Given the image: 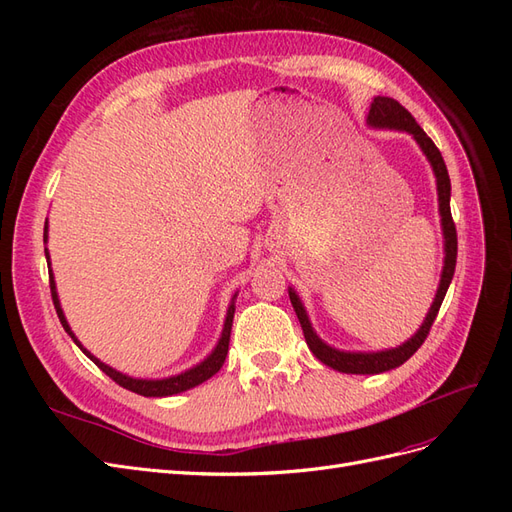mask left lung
<instances>
[{
	"instance_id": "obj_1",
	"label": "left lung",
	"mask_w": 512,
	"mask_h": 512,
	"mask_svg": "<svg viewBox=\"0 0 512 512\" xmlns=\"http://www.w3.org/2000/svg\"><path fill=\"white\" fill-rule=\"evenodd\" d=\"M367 126L376 128V130H397V132L410 134L416 141V145L421 147V151L425 153V158H427V162L433 170V177H436L438 211H440V224H442V237H444V265H442L436 297H433V303L429 307V312H427L423 324L418 327V331L410 339H406V342L401 346L378 350V352L339 350L335 346H329L314 331L312 320H309V316H307V309H305L303 301L299 299L297 290H294L292 286L288 288V297H290V303H292L294 312H297V318L301 322L305 342H307L309 350L314 352V356L320 363H324L335 371H342V374L374 376V374H382V371H389V369L404 365L410 359V356L418 348H421V344L425 342L431 324H433V320H436L438 309H440V305L446 297V290H448V286H451V280L455 275L457 230H455V222H453V215H451V179H448V170H446V164L442 160V153L436 145H433V141L425 134V130L414 121V117L397 100L386 98V96H376L374 102H371V106H369Z\"/></svg>"
}]
</instances>
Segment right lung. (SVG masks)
<instances>
[{"label":"right lung","instance_id":"add662e5","mask_svg":"<svg viewBox=\"0 0 512 512\" xmlns=\"http://www.w3.org/2000/svg\"><path fill=\"white\" fill-rule=\"evenodd\" d=\"M49 241V220H46L44 224V243ZM44 256H46V262L51 265V256H49V247H44ZM49 277H51V294H53V303H55V309H57V316H59V322L61 327L66 329V333L72 337V342L79 346L91 361H94L104 374L108 378H113L119 386H123V389H128L132 393H138L143 397H170V395H177V393H183V391H190L194 389V386L207 382L211 376H215L220 371V367L224 365L226 361V354H228V342H230V329H232V318H235V299L237 294H232L230 299V305L226 309V318H224V327H222V335L218 339V344H215V348L205 356L203 361L196 363L194 367L181 371V374H175V376H168V378H134V376H128V374H121V371L113 369L111 365L102 363L98 356L91 354L81 342L79 337L74 335V331L70 329V324L64 316V309H61V303H59V294H57V286H55V275H53V269H49Z\"/></svg>","mask_w":512,"mask_h":512}]
</instances>
